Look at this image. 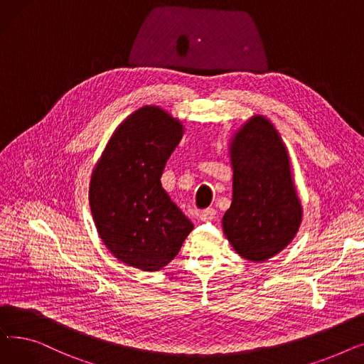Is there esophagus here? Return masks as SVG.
Returning a JSON list of instances; mask_svg holds the SVG:
<instances>
[{
	"instance_id": "34e87169",
	"label": "esophagus",
	"mask_w": 364,
	"mask_h": 364,
	"mask_svg": "<svg viewBox=\"0 0 364 364\" xmlns=\"http://www.w3.org/2000/svg\"><path fill=\"white\" fill-rule=\"evenodd\" d=\"M217 215V211L214 208H208V209H203V211L200 213V221H211L214 220Z\"/></svg>"
}]
</instances>
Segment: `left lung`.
<instances>
[{
	"mask_svg": "<svg viewBox=\"0 0 364 364\" xmlns=\"http://www.w3.org/2000/svg\"><path fill=\"white\" fill-rule=\"evenodd\" d=\"M233 169L232 205L223 232L246 261L264 262L280 254L302 223L289 151L264 114L246 119L228 141Z\"/></svg>",
	"mask_w": 364,
	"mask_h": 364,
	"instance_id": "left-lung-1",
	"label": "left lung"
}]
</instances>
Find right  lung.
Masks as SVG:
<instances>
[{"mask_svg": "<svg viewBox=\"0 0 364 364\" xmlns=\"http://www.w3.org/2000/svg\"><path fill=\"white\" fill-rule=\"evenodd\" d=\"M184 125L165 109L146 105L118 125L90 180L97 233L114 258L143 272H159L193 230L164 190L161 177Z\"/></svg>", "mask_w": 364, "mask_h": 364, "instance_id": "1", "label": "right lung"}]
</instances>
